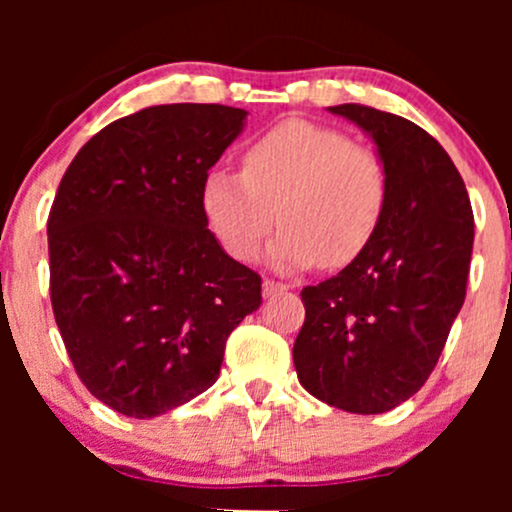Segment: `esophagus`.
Wrapping results in <instances>:
<instances>
[{
    "mask_svg": "<svg viewBox=\"0 0 512 512\" xmlns=\"http://www.w3.org/2000/svg\"><path fill=\"white\" fill-rule=\"evenodd\" d=\"M289 291V284H284V281H274V279H264L262 284V293L264 296H276V293H284Z\"/></svg>",
    "mask_w": 512,
    "mask_h": 512,
    "instance_id": "esophagus-1",
    "label": "esophagus"
}]
</instances>
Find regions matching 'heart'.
<instances>
[{"mask_svg": "<svg viewBox=\"0 0 512 512\" xmlns=\"http://www.w3.org/2000/svg\"><path fill=\"white\" fill-rule=\"evenodd\" d=\"M390 199V175L373 146L351 142L320 122H276L245 146L240 173L214 168L204 178L202 209L223 250L238 262L269 248L279 269L346 267L368 248Z\"/></svg>", "mask_w": 512, "mask_h": 512, "instance_id": "heart-1", "label": "heart"}]
</instances>
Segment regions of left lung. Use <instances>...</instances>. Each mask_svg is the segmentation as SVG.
Listing matches in <instances>:
<instances>
[{"label": "left lung", "instance_id": "left-lung-1", "mask_svg": "<svg viewBox=\"0 0 512 512\" xmlns=\"http://www.w3.org/2000/svg\"><path fill=\"white\" fill-rule=\"evenodd\" d=\"M330 110L378 144L390 199L368 248L301 291L293 363L320 402L383 414L416 395L443 354L467 296L474 214L460 170L426 129L361 103Z\"/></svg>", "mask_w": 512, "mask_h": 512}]
</instances>
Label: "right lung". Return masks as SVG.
Instances as JSON below:
<instances>
[{
    "instance_id": "1",
    "label": "right lung",
    "mask_w": 512,
    "mask_h": 512,
    "mask_svg": "<svg viewBox=\"0 0 512 512\" xmlns=\"http://www.w3.org/2000/svg\"><path fill=\"white\" fill-rule=\"evenodd\" d=\"M245 110L151 105L81 146L48 216L50 301L81 383L132 419L216 383L262 279L221 250L202 185Z\"/></svg>"
}]
</instances>
